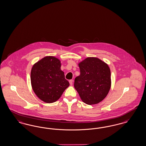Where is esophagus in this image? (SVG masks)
Segmentation results:
<instances>
[{"mask_svg":"<svg viewBox=\"0 0 146 146\" xmlns=\"http://www.w3.org/2000/svg\"><path fill=\"white\" fill-rule=\"evenodd\" d=\"M73 80H70L69 81V82H70V85H73Z\"/></svg>","mask_w":146,"mask_h":146,"instance_id":"obj_1","label":"esophagus"}]
</instances>
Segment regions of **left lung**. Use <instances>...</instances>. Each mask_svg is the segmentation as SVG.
<instances>
[{
  "mask_svg": "<svg viewBox=\"0 0 146 146\" xmlns=\"http://www.w3.org/2000/svg\"><path fill=\"white\" fill-rule=\"evenodd\" d=\"M80 75L74 80V88L81 99L88 105L103 100L111 86V70L105 62L94 57H88L79 64Z\"/></svg>",
  "mask_w": 146,
  "mask_h": 146,
  "instance_id": "1",
  "label": "left lung"
}]
</instances>
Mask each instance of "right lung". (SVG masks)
I'll return each mask as SVG.
<instances>
[{"label": "right lung", "instance_id": "right-lung-1", "mask_svg": "<svg viewBox=\"0 0 146 146\" xmlns=\"http://www.w3.org/2000/svg\"><path fill=\"white\" fill-rule=\"evenodd\" d=\"M60 67V61L52 56L44 57L33 66L31 85L41 100L49 104L54 102L70 86Z\"/></svg>", "mask_w": 146, "mask_h": 146}]
</instances>
